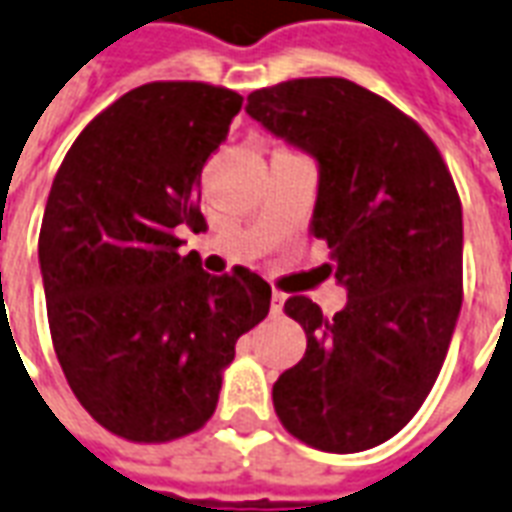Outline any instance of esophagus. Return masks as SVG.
I'll return each instance as SVG.
<instances>
[{
	"label": "esophagus",
	"mask_w": 512,
	"mask_h": 512,
	"mask_svg": "<svg viewBox=\"0 0 512 512\" xmlns=\"http://www.w3.org/2000/svg\"><path fill=\"white\" fill-rule=\"evenodd\" d=\"M283 305H286V294H280V291H272V315H280L283 313Z\"/></svg>",
	"instance_id": "obj_1"
}]
</instances>
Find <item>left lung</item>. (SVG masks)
Wrapping results in <instances>:
<instances>
[{"label": "left lung", "mask_w": 512, "mask_h": 512, "mask_svg": "<svg viewBox=\"0 0 512 512\" xmlns=\"http://www.w3.org/2000/svg\"><path fill=\"white\" fill-rule=\"evenodd\" d=\"M245 110L315 161L310 234L329 242L324 272L348 291L332 318L313 299L286 302L307 351L272 386L275 413L318 451H367L416 416L451 345L459 194L424 129L351 80H288L253 91Z\"/></svg>", "instance_id": "obj_1"}]
</instances>
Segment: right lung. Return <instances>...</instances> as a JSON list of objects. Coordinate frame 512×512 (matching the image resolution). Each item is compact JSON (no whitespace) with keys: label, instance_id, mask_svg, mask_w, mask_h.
<instances>
[{"label":"right lung","instance_id":"right-lung-1","mask_svg":"<svg viewBox=\"0 0 512 512\" xmlns=\"http://www.w3.org/2000/svg\"><path fill=\"white\" fill-rule=\"evenodd\" d=\"M242 96L148 83L99 113L61 161L40 232L48 324L69 388L94 421L167 443L213 416L237 337L270 313L248 267L202 270L178 234L205 226L202 167Z\"/></svg>","mask_w":512,"mask_h":512}]
</instances>
